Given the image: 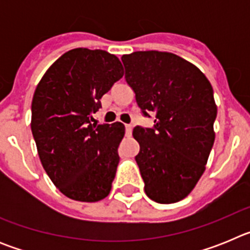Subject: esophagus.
I'll list each match as a JSON object with an SVG mask.
<instances>
[{"label": "esophagus", "mask_w": 250, "mask_h": 250, "mask_svg": "<svg viewBox=\"0 0 250 250\" xmlns=\"http://www.w3.org/2000/svg\"><path fill=\"white\" fill-rule=\"evenodd\" d=\"M125 129H126V134H127V135H131V132H132V126H131V125H125Z\"/></svg>", "instance_id": "obj_1"}]
</instances>
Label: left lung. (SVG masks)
<instances>
[{"label":"left lung","mask_w":250,"mask_h":250,"mask_svg":"<svg viewBox=\"0 0 250 250\" xmlns=\"http://www.w3.org/2000/svg\"><path fill=\"white\" fill-rule=\"evenodd\" d=\"M125 79L154 129L135 127V160L150 199L171 204L187 198L205 171L215 140L213 87L191 62L171 52L138 51L121 57Z\"/></svg>","instance_id":"obj_1"}]
</instances>
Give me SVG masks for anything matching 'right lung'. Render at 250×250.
Instances as JSON below:
<instances>
[{"instance_id": "obj_1", "label": "right lung", "mask_w": 250, "mask_h": 250, "mask_svg": "<svg viewBox=\"0 0 250 250\" xmlns=\"http://www.w3.org/2000/svg\"><path fill=\"white\" fill-rule=\"evenodd\" d=\"M123 76L115 55L79 47L60 56L37 83L32 135L51 182L70 199L95 203L110 194L125 126L119 121L96 126L91 115Z\"/></svg>"}]
</instances>
